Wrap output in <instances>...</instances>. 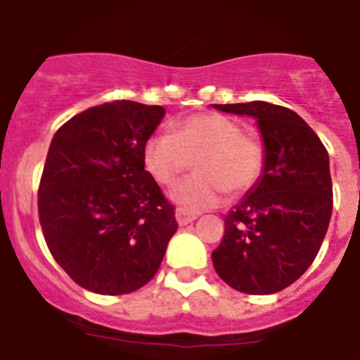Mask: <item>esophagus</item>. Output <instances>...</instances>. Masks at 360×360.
Masks as SVG:
<instances>
[{
  "label": "esophagus",
  "mask_w": 360,
  "mask_h": 360,
  "mask_svg": "<svg viewBox=\"0 0 360 360\" xmlns=\"http://www.w3.org/2000/svg\"><path fill=\"white\" fill-rule=\"evenodd\" d=\"M175 219H177L179 226H186L198 219V213H191V211H186V209L179 207L177 211H175Z\"/></svg>",
  "instance_id": "obj_1"
}]
</instances>
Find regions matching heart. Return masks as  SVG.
<instances>
[{
	"mask_svg": "<svg viewBox=\"0 0 360 360\" xmlns=\"http://www.w3.org/2000/svg\"><path fill=\"white\" fill-rule=\"evenodd\" d=\"M143 166L158 185L179 179L196 158L198 174L169 192L172 202L191 213L213 207L226 192L239 196L256 186L265 169V143L243 124L217 112H203L172 124V134L151 136Z\"/></svg>",
	"mask_w": 360,
	"mask_h": 360,
	"instance_id": "1",
	"label": "heart"
}]
</instances>
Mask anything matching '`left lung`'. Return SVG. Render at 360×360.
<instances>
[{
	"instance_id": "1",
	"label": "left lung",
	"mask_w": 360,
	"mask_h": 360,
	"mask_svg": "<svg viewBox=\"0 0 360 360\" xmlns=\"http://www.w3.org/2000/svg\"><path fill=\"white\" fill-rule=\"evenodd\" d=\"M214 106L256 117L267 151L262 179L224 217L214 271L248 295L276 293L301 278L325 239L333 214L329 153L293 110L263 101Z\"/></svg>"
}]
</instances>
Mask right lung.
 <instances>
[{
    "instance_id": "1",
    "label": "right lung",
    "mask_w": 360,
    "mask_h": 360,
    "mask_svg": "<svg viewBox=\"0 0 360 360\" xmlns=\"http://www.w3.org/2000/svg\"><path fill=\"white\" fill-rule=\"evenodd\" d=\"M162 106L112 101L53 134L39 183L48 250L76 284L123 295L157 274L177 230L175 205L143 166Z\"/></svg>"
}]
</instances>
